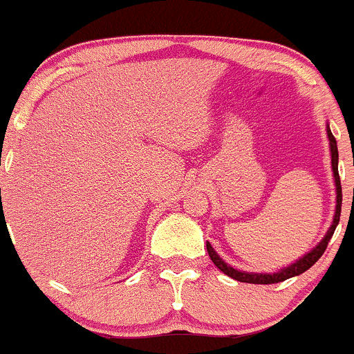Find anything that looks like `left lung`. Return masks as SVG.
I'll return each instance as SVG.
<instances>
[{"label": "left lung", "mask_w": 354, "mask_h": 354, "mask_svg": "<svg viewBox=\"0 0 354 354\" xmlns=\"http://www.w3.org/2000/svg\"><path fill=\"white\" fill-rule=\"evenodd\" d=\"M326 133H328V140H330V151H332V170H334V177H335V187H337V207H335V217L334 222H332L330 230L326 233V236L319 241L318 247L313 248L308 255H304L302 259H299L297 262H294L288 268L281 269L278 272H272V274H261V272H245V271H238V269L231 268V266L225 264L221 257L217 255V252L212 248V245L207 241V250L208 255H210L212 262L221 269L224 274L231 276L233 280L241 281V283H257V285H269V283H280V281L288 280L292 276L302 274L304 271H308L316 261L323 255V252L326 250V245L330 241V238L334 236V231L339 224V218H341V205H342V187H341V177H339V151H337V140L335 137L332 136L330 129L326 127Z\"/></svg>", "instance_id": "left-lung-1"}]
</instances>
